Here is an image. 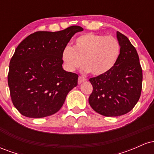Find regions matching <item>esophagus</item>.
Wrapping results in <instances>:
<instances>
[{"label":"esophagus","mask_w":154,"mask_h":154,"mask_svg":"<svg viewBox=\"0 0 154 154\" xmlns=\"http://www.w3.org/2000/svg\"><path fill=\"white\" fill-rule=\"evenodd\" d=\"M86 81V79L84 77H82V76H79L78 77V84H81V83Z\"/></svg>","instance_id":"esophagus-1"}]
</instances>
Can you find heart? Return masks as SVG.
<instances>
[{
	"instance_id": "heart-1",
	"label": "heart",
	"mask_w": 154,
	"mask_h": 154,
	"mask_svg": "<svg viewBox=\"0 0 154 154\" xmlns=\"http://www.w3.org/2000/svg\"><path fill=\"white\" fill-rule=\"evenodd\" d=\"M121 52L119 40L112 36L88 33L75 40L74 48L67 45L61 58L68 71L74 72L84 63V72L101 76L110 72Z\"/></svg>"
}]
</instances>
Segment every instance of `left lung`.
<instances>
[{
	"label": "left lung",
	"mask_w": 154,
	"mask_h": 154,
	"mask_svg": "<svg viewBox=\"0 0 154 154\" xmlns=\"http://www.w3.org/2000/svg\"><path fill=\"white\" fill-rule=\"evenodd\" d=\"M116 38L121 52L116 65L105 75L89 79L93 88L88 99L90 105L105 116L128 113L137 103L142 91V68L137 51L129 39L118 31Z\"/></svg>",
	"instance_id": "8db88e82"
}]
</instances>
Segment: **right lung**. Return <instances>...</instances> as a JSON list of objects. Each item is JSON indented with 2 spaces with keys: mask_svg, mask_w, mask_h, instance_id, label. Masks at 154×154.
Segmentation results:
<instances>
[{
  "mask_svg": "<svg viewBox=\"0 0 154 154\" xmlns=\"http://www.w3.org/2000/svg\"><path fill=\"white\" fill-rule=\"evenodd\" d=\"M72 26L59 32H36L23 40L9 63L8 83L14 106L22 115L42 118L62 107L78 75L62 67V51L75 33Z\"/></svg>",
  "mask_w": 154,
  "mask_h": 154,
  "instance_id": "obj_1",
  "label": "right lung"
}]
</instances>
